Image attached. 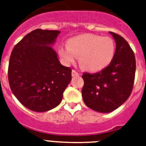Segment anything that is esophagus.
Returning <instances> with one entry per match:
<instances>
[{
    "label": "esophagus",
    "mask_w": 146,
    "mask_h": 146,
    "mask_svg": "<svg viewBox=\"0 0 146 146\" xmlns=\"http://www.w3.org/2000/svg\"><path fill=\"white\" fill-rule=\"evenodd\" d=\"M79 75H80V74H79V73H77L76 71L74 70H72V76H78Z\"/></svg>",
    "instance_id": "34e87169"
}]
</instances>
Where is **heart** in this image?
Segmentation results:
<instances>
[{
	"label": "heart",
	"mask_w": 146,
	"mask_h": 146,
	"mask_svg": "<svg viewBox=\"0 0 146 146\" xmlns=\"http://www.w3.org/2000/svg\"><path fill=\"white\" fill-rule=\"evenodd\" d=\"M115 52L113 39L89 33L72 37L66 46L58 49V55L64 65H70L79 57L82 68L93 73L106 68L112 63Z\"/></svg>",
	"instance_id": "heart-1"
}]
</instances>
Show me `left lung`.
I'll list each match as a JSON object with an SVG mask.
<instances>
[{
  "mask_svg": "<svg viewBox=\"0 0 146 146\" xmlns=\"http://www.w3.org/2000/svg\"><path fill=\"white\" fill-rule=\"evenodd\" d=\"M115 42L112 63L96 73H83V102L102 113L113 112L125 103L132 93L135 73V58L125 39L110 32Z\"/></svg>",
  "mask_w": 146,
  "mask_h": 146,
  "instance_id": "obj_1",
  "label": "left lung"
}]
</instances>
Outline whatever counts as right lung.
<instances>
[{
  "instance_id": "add662e5",
  "label": "right lung",
  "mask_w": 146,
  "mask_h": 146,
  "mask_svg": "<svg viewBox=\"0 0 146 146\" xmlns=\"http://www.w3.org/2000/svg\"><path fill=\"white\" fill-rule=\"evenodd\" d=\"M60 31L36 29L13 49L8 66L10 87L20 103L43 113L61 103L72 80L71 69L60 63L52 47Z\"/></svg>"
}]
</instances>
